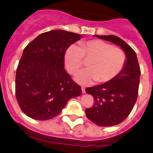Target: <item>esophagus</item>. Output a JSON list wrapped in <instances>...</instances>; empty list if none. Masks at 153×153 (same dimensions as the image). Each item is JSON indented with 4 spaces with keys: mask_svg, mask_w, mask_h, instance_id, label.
Listing matches in <instances>:
<instances>
[{
    "mask_svg": "<svg viewBox=\"0 0 153 153\" xmlns=\"http://www.w3.org/2000/svg\"><path fill=\"white\" fill-rule=\"evenodd\" d=\"M81 89H82V92L83 94L85 93V87H82Z\"/></svg>",
    "mask_w": 153,
    "mask_h": 153,
    "instance_id": "34e87169",
    "label": "esophagus"
}]
</instances>
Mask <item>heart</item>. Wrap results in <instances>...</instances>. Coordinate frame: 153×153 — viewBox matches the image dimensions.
<instances>
[{"label":"heart","mask_w":153,"mask_h":153,"mask_svg":"<svg viewBox=\"0 0 153 153\" xmlns=\"http://www.w3.org/2000/svg\"><path fill=\"white\" fill-rule=\"evenodd\" d=\"M83 59H89L88 68L81 71L75 76L80 84L95 80L99 84L109 82L118 76L126 63L123 50L99 39L82 42L79 46L72 45L68 48L64 59L69 73L74 74L82 67Z\"/></svg>","instance_id":"obj_1"}]
</instances>
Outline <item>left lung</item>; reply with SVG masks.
I'll return each mask as SVG.
<instances>
[{
	"instance_id": "8db88e82",
	"label": "left lung",
	"mask_w": 153,
	"mask_h": 153,
	"mask_svg": "<svg viewBox=\"0 0 153 153\" xmlns=\"http://www.w3.org/2000/svg\"><path fill=\"white\" fill-rule=\"evenodd\" d=\"M120 46L126 55L122 71L111 82L87 88L94 98L91 108H86V117L100 126H112L123 122L132 110L138 94L140 69L134 50L116 36H95Z\"/></svg>"
}]
</instances>
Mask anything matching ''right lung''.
Masks as SVG:
<instances>
[{
    "label": "right lung",
    "instance_id": "obj_1",
    "mask_svg": "<svg viewBox=\"0 0 153 153\" xmlns=\"http://www.w3.org/2000/svg\"><path fill=\"white\" fill-rule=\"evenodd\" d=\"M81 35L62 30L38 36L27 45L16 76V96L21 109L39 120L52 119L67 102L82 94L64 68L66 50Z\"/></svg>",
    "mask_w": 153,
    "mask_h": 153
}]
</instances>
